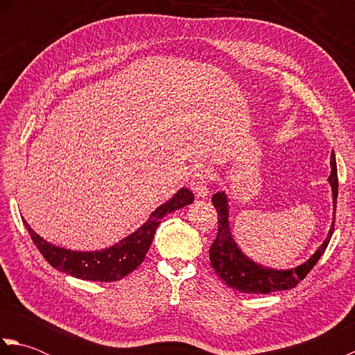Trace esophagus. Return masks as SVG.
I'll list each match as a JSON object with an SVG mask.
<instances>
[{
	"instance_id": "esophagus-1",
	"label": "esophagus",
	"mask_w": 355,
	"mask_h": 355,
	"mask_svg": "<svg viewBox=\"0 0 355 355\" xmlns=\"http://www.w3.org/2000/svg\"><path fill=\"white\" fill-rule=\"evenodd\" d=\"M209 180L210 172L207 169H200L198 172H195V175L192 177L191 187L198 198H205L209 193Z\"/></svg>"
}]
</instances>
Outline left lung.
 Returning a JSON list of instances; mask_svg holds the SVG:
<instances>
[{"instance_id": "1", "label": "left lung", "mask_w": 355, "mask_h": 355, "mask_svg": "<svg viewBox=\"0 0 355 355\" xmlns=\"http://www.w3.org/2000/svg\"><path fill=\"white\" fill-rule=\"evenodd\" d=\"M328 182L333 191V205H334V220H336V205H337V192H338V180H337V164L336 154H331V175ZM212 202L218 212V235L210 245L209 258L215 273L220 276L225 285L233 290L248 294H268L273 291H284L294 288L302 279L310 273L311 268L318 263L323 252L327 250L329 239L334 233V223L323 241L322 245L313 253V256L306 262L300 263L296 268L290 270H276L263 267L256 263L250 258L241 252V248L233 239L229 225V200L225 192H216L212 197Z\"/></svg>"}]
</instances>
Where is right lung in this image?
Listing matches in <instances>:
<instances>
[{"mask_svg":"<svg viewBox=\"0 0 355 355\" xmlns=\"http://www.w3.org/2000/svg\"><path fill=\"white\" fill-rule=\"evenodd\" d=\"M192 201L193 193L186 187H182L169 201L157 207L148 218V221L131 233L130 236L119 241L114 245L96 252H74L69 250V248L53 245L37 235L26 220L24 224L37 250L41 252L44 259L53 268L78 279H84V281L114 282L130 275L145 261V256L150 244H153L154 233L162 218L173 212V210L191 205Z\"/></svg>","mask_w":355,"mask_h":355,"instance_id":"obj_1","label":"right lung"}]
</instances>
